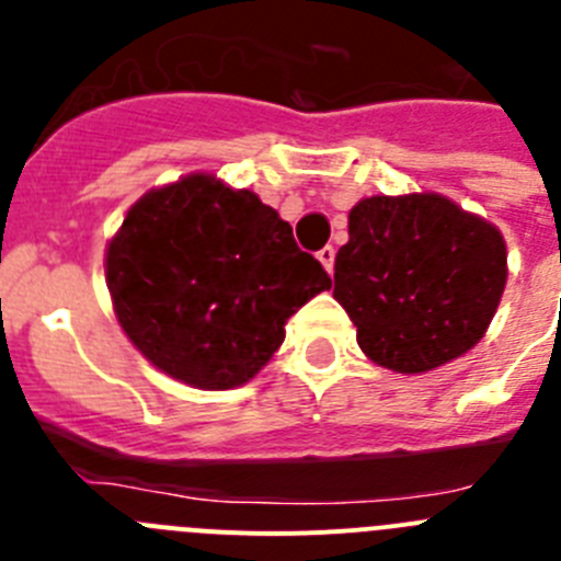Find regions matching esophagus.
<instances>
[{"label":"esophagus","instance_id":"obj_1","mask_svg":"<svg viewBox=\"0 0 561 561\" xmlns=\"http://www.w3.org/2000/svg\"><path fill=\"white\" fill-rule=\"evenodd\" d=\"M334 255H336V252H334V247H331V244L317 252V257H320V264L325 266V272H334Z\"/></svg>","mask_w":561,"mask_h":561}]
</instances>
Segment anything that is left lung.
I'll return each instance as SVG.
<instances>
[{
  "label": "left lung",
  "mask_w": 561,
  "mask_h": 561,
  "mask_svg": "<svg viewBox=\"0 0 561 561\" xmlns=\"http://www.w3.org/2000/svg\"><path fill=\"white\" fill-rule=\"evenodd\" d=\"M505 277V241L485 219L438 193L370 196L348 213L334 297L368 359L427 374L478 345Z\"/></svg>",
  "instance_id": "left-lung-1"
}]
</instances>
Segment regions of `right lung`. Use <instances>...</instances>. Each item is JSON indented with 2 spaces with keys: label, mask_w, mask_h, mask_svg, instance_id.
I'll list each match as a JSON object with an SVG mask.
<instances>
[{
  "label": "right lung",
  "mask_w": 561,
  "mask_h": 561,
  "mask_svg": "<svg viewBox=\"0 0 561 561\" xmlns=\"http://www.w3.org/2000/svg\"><path fill=\"white\" fill-rule=\"evenodd\" d=\"M106 284L117 323L151 365L230 390L264 368L286 320L331 277L255 193L191 173L128 207L106 247Z\"/></svg>",
  "instance_id": "right-lung-1"
}]
</instances>
